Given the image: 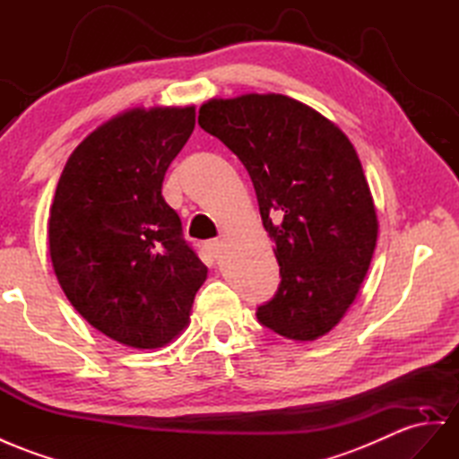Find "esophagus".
<instances>
[{"instance_id": "esophagus-1", "label": "esophagus", "mask_w": 459, "mask_h": 459, "mask_svg": "<svg viewBox=\"0 0 459 459\" xmlns=\"http://www.w3.org/2000/svg\"><path fill=\"white\" fill-rule=\"evenodd\" d=\"M222 246H225V244H222V240H219V238L209 240L207 242V250L211 252V255H213V257H219L222 254Z\"/></svg>"}]
</instances>
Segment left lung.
Returning a JSON list of instances; mask_svg holds the SVG:
<instances>
[{
    "mask_svg": "<svg viewBox=\"0 0 459 459\" xmlns=\"http://www.w3.org/2000/svg\"><path fill=\"white\" fill-rule=\"evenodd\" d=\"M199 126L248 170L281 283L255 316L295 342L342 322L372 262L378 219L349 137L320 112L285 95L211 99Z\"/></svg>",
    "mask_w": 459,
    "mask_h": 459,
    "instance_id": "1",
    "label": "left lung"
}]
</instances>
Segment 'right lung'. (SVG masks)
Returning <instances> with one entry per match:
<instances>
[{
  "label": "right lung",
  "instance_id": "1",
  "mask_svg": "<svg viewBox=\"0 0 459 459\" xmlns=\"http://www.w3.org/2000/svg\"><path fill=\"white\" fill-rule=\"evenodd\" d=\"M194 126L195 107L117 114L81 141L56 187L54 273L74 308L127 347L170 343L207 279L162 197L164 174Z\"/></svg>",
  "mask_w": 459,
  "mask_h": 459
}]
</instances>
